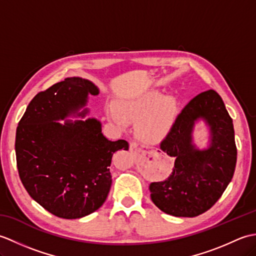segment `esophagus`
Here are the masks:
<instances>
[{
	"label": "esophagus",
	"instance_id": "obj_1",
	"mask_svg": "<svg viewBox=\"0 0 256 256\" xmlns=\"http://www.w3.org/2000/svg\"><path fill=\"white\" fill-rule=\"evenodd\" d=\"M130 150L132 152H135V153H140V152H142V146H140L138 143H131L130 144Z\"/></svg>",
	"mask_w": 256,
	"mask_h": 256
}]
</instances>
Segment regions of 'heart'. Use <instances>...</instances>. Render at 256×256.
Masks as SVG:
<instances>
[{
	"instance_id": "heart-1",
	"label": "heart",
	"mask_w": 256,
	"mask_h": 256,
	"mask_svg": "<svg viewBox=\"0 0 256 256\" xmlns=\"http://www.w3.org/2000/svg\"><path fill=\"white\" fill-rule=\"evenodd\" d=\"M116 111L111 113L113 121L123 120L136 123L138 136L146 143H160L164 140L175 122L177 114L176 100L170 96H162L150 91L132 99L118 102Z\"/></svg>"
}]
</instances>
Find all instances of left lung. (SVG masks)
Wrapping results in <instances>:
<instances>
[{
	"instance_id": "obj_1",
	"label": "left lung",
	"mask_w": 256,
	"mask_h": 256,
	"mask_svg": "<svg viewBox=\"0 0 256 256\" xmlns=\"http://www.w3.org/2000/svg\"><path fill=\"white\" fill-rule=\"evenodd\" d=\"M208 128V143H194L195 124ZM160 150L175 157L172 175L150 184L157 208L174 216H197L214 206L230 184L236 164L233 122L214 90L194 96L177 116Z\"/></svg>"
}]
</instances>
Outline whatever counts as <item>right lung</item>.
<instances>
[{
    "instance_id": "1",
    "label": "right lung",
    "mask_w": 256,
    "mask_h": 256,
    "mask_svg": "<svg viewBox=\"0 0 256 256\" xmlns=\"http://www.w3.org/2000/svg\"><path fill=\"white\" fill-rule=\"evenodd\" d=\"M99 92L88 79L66 78L34 96L16 130L22 184L59 218L79 219L99 209L111 188L112 156L128 148L126 140H108L99 120L86 118L89 96Z\"/></svg>"
}]
</instances>
